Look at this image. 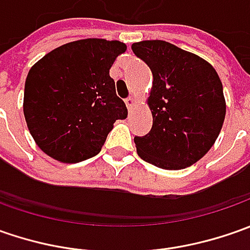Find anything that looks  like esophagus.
<instances>
[{"instance_id": "1", "label": "esophagus", "mask_w": 250, "mask_h": 250, "mask_svg": "<svg viewBox=\"0 0 250 250\" xmlns=\"http://www.w3.org/2000/svg\"><path fill=\"white\" fill-rule=\"evenodd\" d=\"M125 104H126V107H128V110H132V107L135 105V99L133 97H128L126 100H125Z\"/></svg>"}]
</instances>
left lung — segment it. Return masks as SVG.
Masks as SVG:
<instances>
[{
    "instance_id": "obj_1",
    "label": "left lung",
    "mask_w": 250,
    "mask_h": 250,
    "mask_svg": "<svg viewBox=\"0 0 250 250\" xmlns=\"http://www.w3.org/2000/svg\"><path fill=\"white\" fill-rule=\"evenodd\" d=\"M132 51L153 73L147 99L153 126L147 135L135 138L138 154L163 169L195 164L211 149L226 118L216 69L196 54L163 40L133 43Z\"/></svg>"
}]
</instances>
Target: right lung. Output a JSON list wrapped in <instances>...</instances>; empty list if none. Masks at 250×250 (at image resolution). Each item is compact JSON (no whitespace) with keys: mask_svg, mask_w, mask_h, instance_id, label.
<instances>
[{"mask_svg":"<svg viewBox=\"0 0 250 250\" xmlns=\"http://www.w3.org/2000/svg\"><path fill=\"white\" fill-rule=\"evenodd\" d=\"M126 45L83 39L34 63L24 83L23 114L37 146L61 163L99 154L114 122L128 115L110 68Z\"/></svg>","mask_w":250,"mask_h":250,"instance_id":"obj_1","label":"right lung"}]
</instances>
